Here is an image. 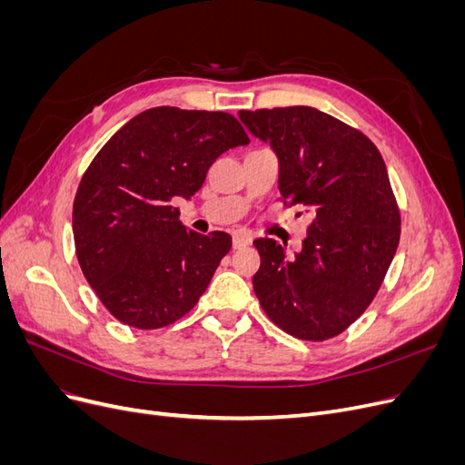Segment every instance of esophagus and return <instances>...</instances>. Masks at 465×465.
Here are the masks:
<instances>
[{"instance_id": "34e87169", "label": "esophagus", "mask_w": 465, "mask_h": 465, "mask_svg": "<svg viewBox=\"0 0 465 465\" xmlns=\"http://www.w3.org/2000/svg\"><path fill=\"white\" fill-rule=\"evenodd\" d=\"M250 234L248 232H242V231H238V232H234L232 234V248H242V246H248L250 244Z\"/></svg>"}]
</instances>
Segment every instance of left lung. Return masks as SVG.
<instances>
[{"label": "left lung", "instance_id": "left-lung-1", "mask_svg": "<svg viewBox=\"0 0 465 465\" xmlns=\"http://www.w3.org/2000/svg\"><path fill=\"white\" fill-rule=\"evenodd\" d=\"M238 118L275 151L281 202L312 215L294 258L273 238L254 241L256 297L289 335L330 340L367 311L400 244L382 154L362 132L311 106L241 110Z\"/></svg>", "mask_w": 465, "mask_h": 465}]
</instances>
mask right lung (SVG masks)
Instances as JSON below:
<instances>
[{"label":"right lung","mask_w":465,"mask_h":465,"mask_svg":"<svg viewBox=\"0 0 465 465\" xmlns=\"http://www.w3.org/2000/svg\"><path fill=\"white\" fill-rule=\"evenodd\" d=\"M250 142L227 112L149 108L96 153L74 202L81 272L125 326L157 330L188 314L232 246L227 232L188 231L190 198L219 154Z\"/></svg>","instance_id":"1"}]
</instances>
